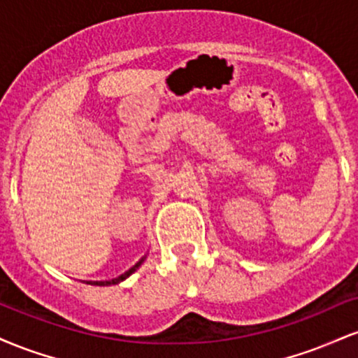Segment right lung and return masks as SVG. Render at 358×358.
Returning <instances> with one entry per match:
<instances>
[{
	"label": "right lung",
	"mask_w": 358,
	"mask_h": 358,
	"mask_svg": "<svg viewBox=\"0 0 358 358\" xmlns=\"http://www.w3.org/2000/svg\"><path fill=\"white\" fill-rule=\"evenodd\" d=\"M145 259H146V256L145 257H141L139 259V261L136 262V264L133 266V268H131L129 271H126L124 274H121V276H117V278H114V279H109V281H89L87 285H94V286H110V285H117V282H121V281H124L126 278H129L131 274L134 273V271H136L139 266L143 264V262H145Z\"/></svg>",
	"instance_id": "right-lung-1"
}]
</instances>
